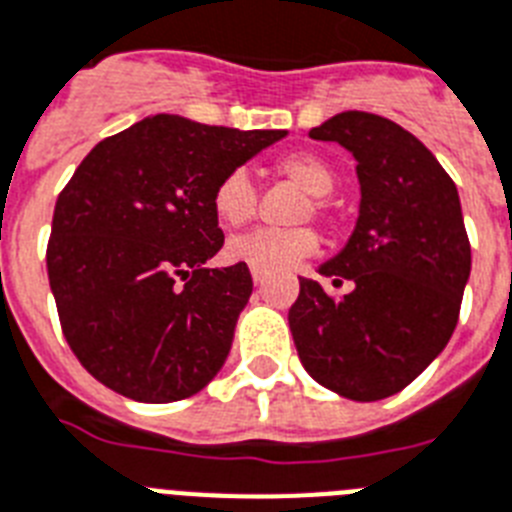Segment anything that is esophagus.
Listing matches in <instances>:
<instances>
[{
	"mask_svg": "<svg viewBox=\"0 0 512 512\" xmlns=\"http://www.w3.org/2000/svg\"><path fill=\"white\" fill-rule=\"evenodd\" d=\"M265 278H268V273L260 268H252V281H255V286H263Z\"/></svg>",
	"mask_w": 512,
	"mask_h": 512,
	"instance_id": "obj_1",
	"label": "esophagus"
}]
</instances>
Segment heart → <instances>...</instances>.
<instances>
[{
  "mask_svg": "<svg viewBox=\"0 0 512 512\" xmlns=\"http://www.w3.org/2000/svg\"><path fill=\"white\" fill-rule=\"evenodd\" d=\"M278 176L310 194V202L299 207L297 220L313 218L328 220L326 194L336 186V176L326 160L315 155H289L276 162ZM213 213L226 228H239L255 218L257 189L247 170L236 168L220 178L213 189ZM318 249V236L313 228H257L249 234L234 236L226 247L228 260L260 270H284L302 263Z\"/></svg>",
  "mask_w": 512,
  "mask_h": 512,
  "instance_id": "obj_1",
  "label": "heart"
}]
</instances>
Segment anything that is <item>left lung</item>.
Returning a JSON list of instances; mask_svg holds the SVG:
<instances>
[{
  "instance_id": "left-lung-1",
  "label": "left lung",
  "mask_w": 512,
  "mask_h": 512,
  "mask_svg": "<svg viewBox=\"0 0 512 512\" xmlns=\"http://www.w3.org/2000/svg\"><path fill=\"white\" fill-rule=\"evenodd\" d=\"M310 139L336 141L357 162L355 231L318 268L352 289L334 299L299 278L289 328L318 384L347 400H384L421 376L458 326L471 276L458 186L410 131L373 112H339Z\"/></svg>"
}]
</instances>
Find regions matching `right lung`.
Instances as JSON below:
<instances>
[{
	"label": "right lung",
	"instance_id": "add662e5",
	"mask_svg": "<svg viewBox=\"0 0 512 512\" xmlns=\"http://www.w3.org/2000/svg\"><path fill=\"white\" fill-rule=\"evenodd\" d=\"M286 131L149 115L99 141L54 205L47 273L62 334L91 376L136 402H176L226 363L252 294L223 247L220 178Z\"/></svg>",
	"mask_w": 512,
	"mask_h": 512
}]
</instances>
